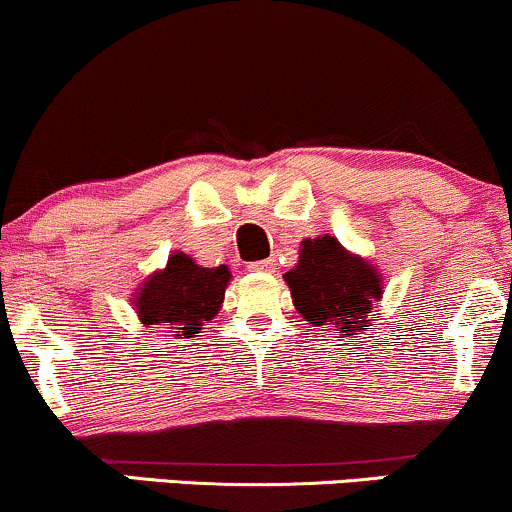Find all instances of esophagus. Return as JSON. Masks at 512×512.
Returning a JSON list of instances; mask_svg holds the SVG:
<instances>
[{
  "label": "esophagus",
  "mask_w": 512,
  "mask_h": 512,
  "mask_svg": "<svg viewBox=\"0 0 512 512\" xmlns=\"http://www.w3.org/2000/svg\"><path fill=\"white\" fill-rule=\"evenodd\" d=\"M248 269L250 272H274L276 269V260L274 257H267V260H257V262H250L248 264Z\"/></svg>",
  "instance_id": "esophagus-1"
}]
</instances>
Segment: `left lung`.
<instances>
[{
  "label": "left lung",
  "mask_w": 512,
  "mask_h": 512,
  "mask_svg": "<svg viewBox=\"0 0 512 512\" xmlns=\"http://www.w3.org/2000/svg\"><path fill=\"white\" fill-rule=\"evenodd\" d=\"M284 279L308 325L337 327L346 337L370 330L368 313L383 296L378 269L332 236L303 240L298 264Z\"/></svg>",
  "instance_id": "1"
}]
</instances>
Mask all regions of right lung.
<instances>
[{
  "label": "right lung",
  "mask_w": 512,
  "mask_h": 512,
  "mask_svg": "<svg viewBox=\"0 0 512 512\" xmlns=\"http://www.w3.org/2000/svg\"><path fill=\"white\" fill-rule=\"evenodd\" d=\"M231 272L226 264L209 269L185 252H173L134 296L142 325H158L178 339L197 337L204 322L219 313Z\"/></svg>",
  "instance_id": "obj_1"
}]
</instances>
